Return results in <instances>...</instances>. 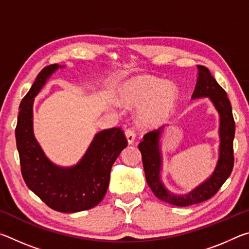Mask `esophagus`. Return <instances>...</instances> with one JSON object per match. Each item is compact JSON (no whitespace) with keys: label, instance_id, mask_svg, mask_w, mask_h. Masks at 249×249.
Instances as JSON below:
<instances>
[{"label":"esophagus","instance_id":"34e87169","mask_svg":"<svg viewBox=\"0 0 249 249\" xmlns=\"http://www.w3.org/2000/svg\"><path fill=\"white\" fill-rule=\"evenodd\" d=\"M125 136H126V138H127L128 144L132 145L133 142H134V141H135V137H136V135H135L133 129L127 128V129L125 130Z\"/></svg>","mask_w":249,"mask_h":249}]
</instances>
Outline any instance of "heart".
Listing matches in <instances>:
<instances>
[{"label":"heart","mask_w":249,"mask_h":249,"mask_svg":"<svg viewBox=\"0 0 249 249\" xmlns=\"http://www.w3.org/2000/svg\"><path fill=\"white\" fill-rule=\"evenodd\" d=\"M120 101L128 107H140L136 121L142 127L157 128L170 119L178 102L175 84L153 78H134L124 83Z\"/></svg>","instance_id":"1"}]
</instances>
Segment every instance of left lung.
<instances>
[{
    "instance_id": "8db88e82",
    "label": "left lung",
    "mask_w": 249,
    "mask_h": 249,
    "mask_svg": "<svg viewBox=\"0 0 249 249\" xmlns=\"http://www.w3.org/2000/svg\"><path fill=\"white\" fill-rule=\"evenodd\" d=\"M196 67V86L191 99L208 98L220 116L218 159L212 174L190 192L185 195H177L168 190L161 180L162 153L160 140L165 133V126L147 133L144 136V141L138 145L142 153L146 181L151 191L160 200L177 206H188L209 200L220 190L223 183L230 177L234 166L233 141L235 136V122L231 102L226 92L213 78L209 69L203 66Z\"/></svg>"
}]
</instances>
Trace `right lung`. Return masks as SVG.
<instances>
[{
	"mask_svg": "<svg viewBox=\"0 0 249 249\" xmlns=\"http://www.w3.org/2000/svg\"><path fill=\"white\" fill-rule=\"evenodd\" d=\"M64 67L50 65L37 75L20 102L15 137L20 170L27 187L53 210L74 213L94 208L103 200L111 168L127 146V141L121 128L101 130L79 162L70 167L58 166L45 155L34 135V100L52 74Z\"/></svg>",
	"mask_w": 249,
	"mask_h": 249,
	"instance_id": "right-lung-1",
	"label": "right lung"
}]
</instances>
